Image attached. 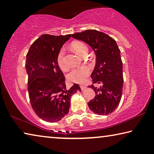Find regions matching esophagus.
<instances>
[{
  "label": "esophagus",
  "instance_id": "34e87169",
  "mask_svg": "<svg viewBox=\"0 0 154 154\" xmlns=\"http://www.w3.org/2000/svg\"><path fill=\"white\" fill-rule=\"evenodd\" d=\"M80 88H81V89L82 90H84V89H85V88H86V85H80Z\"/></svg>",
  "mask_w": 154,
  "mask_h": 154
}]
</instances>
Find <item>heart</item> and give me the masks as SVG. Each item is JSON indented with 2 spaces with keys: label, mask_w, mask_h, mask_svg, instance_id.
Segmentation results:
<instances>
[{
  "label": "heart",
  "mask_w": 154,
  "mask_h": 154,
  "mask_svg": "<svg viewBox=\"0 0 154 154\" xmlns=\"http://www.w3.org/2000/svg\"><path fill=\"white\" fill-rule=\"evenodd\" d=\"M72 48L77 54L81 56H83L85 52L88 51L87 46L82 42H75L72 44ZM57 62L59 67L62 70H66L68 68V64L65 56V49L61 48L57 56ZM90 68L86 66H83L75 68L68 75V79L74 83L84 82L88 75L90 74Z\"/></svg>",
  "instance_id": "1"
}]
</instances>
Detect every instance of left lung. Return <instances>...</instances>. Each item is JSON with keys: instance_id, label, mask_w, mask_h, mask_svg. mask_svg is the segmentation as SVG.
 <instances>
[{"instance_id": "1", "label": "left lung", "mask_w": 154, "mask_h": 154, "mask_svg": "<svg viewBox=\"0 0 154 154\" xmlns=\"http://www.w3.org/2000/svg\"><path fill=\"white\" fill-rule=\"evenodd\" d=\"M72 37L88 44L96 54V65L91 74L95 92L93 100L88 103L91 111L100 116L111 113L120 103L123 88V64L120 50L113 38L100 31L87 30L72 34Z\"/></svg>"}]
</instances>
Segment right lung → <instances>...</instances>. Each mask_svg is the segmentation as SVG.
<instances>
[{"instance_id": "add662e5", "label": "right lung", "mask_w": 154, "mask_h": 154, "mask_svg": "<svg viewBox=\"0 0 154 154\" xmlns=\"http://www.w3.org/2000/svg\"><path fill=\"white\" fill-rule=\"evenodd\" d=\"M71 35H41L26 55V70L31 106L43 120L57 122L69 113L71 98L79 85L75 83L67 90L65 77L57 62V56Z\"/></svg>"}]
</instances>
